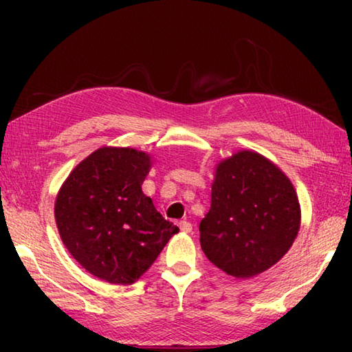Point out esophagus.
<instances>
[{
	"instance_id": "1",
	"label": "esophagus",
	"mask_w": 352,
	"mask_h": 352,
	"mask_svg": "<svg viewBox=\"0 0 352 352\" xmlns=\"http://www.w3.org/2000/svg\"><path fill=\"white\" fill-rule=\"evenodd\" d=\"M178 226H180V230L183 231V233H190V231H192V225H190L188 220H182V222L178 223Z\"/></svg>"
}]
</instances>
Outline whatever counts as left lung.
I'll list each match as a JSON object with an SVG mask.
<instances>
[{
  "instance_id": "8db88e82",
  "label": "left lung",
  "mask_w": 352,
  "mask_h": 352,
  "mask_svg": "<svg viewBox=\"0 0 352 352\" xmlns=\"http://www.w3.org/2000/svg\"><path fill=\"white\" fill-rule=\"evenodd\" d=\"M298 228L296 192L275 164L242 151L217 166L210 212L199 226L214 265L234 278L259 275L287 253Z\"/></svg>"
}]
</instances>
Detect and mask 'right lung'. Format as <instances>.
Here are the masks:
<instances>
[{"mask_svg": "<svg viewBox=\"0 0 352 352\" xmlns=\"http://www.w3.org/2000/svg\"><path fill=\"white\" fill-rule=\"evenodd\" d=\"M151 168L144 152L102 147L71 172L56 201V222L68 252L91 275L133 284L175 233L142 194Z\"/></svg>", "mask_w": 352, "mask_h": 352, "instance_id": "add662e5", "label": "right lung"}]
</instances>
